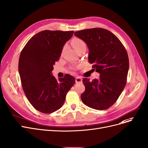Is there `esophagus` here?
Segmentation results:
<instances>
[{"label": "esophagus", "mask_w": 148, "mask_h": 148, "mask_svg": "<svg viewBox=\"0 0 148 148\" xmlns=\"http://www.w3.org/2000/svg\"><path fill=\"white\" fill-rule=\"evenodd\" d=\"M75 81L76 83H82V78L80 77H76L75 79Z\"/></svg>", "instance_id": "esophagus-1"}]
</instances>
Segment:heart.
<instances>
[{
    "mask_svg": "<svg viewBox=\"0 0 148 148\" xmlns=\"http://www.w3.org/2000/svg\"><path fill=\"white\" fill-rule=\"evenodd\" d=\"M72 45L73 48L78 52L79 51L84 48H86V45L83 40L81 38L75 37L72 40Z\"/></svg>",
    "mask_w": 148,
    "mask_h": 148,
    "instance_id": "heart-1",
    "label": "heart"
}]
</instances>
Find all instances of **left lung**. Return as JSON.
I'll return each mask as SVG.
<instances>
[{
  "instance_id": "obj_1",
  "label": "left lung",
  "mask_w": 148,
  "mask_h": 148,
  "mask_svg": "<svg viewBox=\"0 0 148 148\" xmlns=\"http://www.w3.org/2000/svg\"><path fill=\"white\" fill-rule=\"evenodd\" d=\"M74 35L87 45L89 62L100 74L98 79L83 78L85 90L81 100L92 108L108 109L118 100L127 83L129 61L126 50L118 38L105 29H87Z\"/></svg>"
}]
</instances>
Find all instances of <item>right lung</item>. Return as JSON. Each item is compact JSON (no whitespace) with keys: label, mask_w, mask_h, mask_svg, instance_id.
Masks as SVG:
<instances>
[{"label":"right lung","mask_w":148,"mask_h":148,"mask_svg":"<svg viewBox=\"0 0 148 148\" xmlns=\"http://www.w3.org/2000/svg\"><path fill=\"white\" fill-rule=\"evenodd\" d=\"M73 31L45 30L30 38L20 54L18 70L28 100L37 110L51 113L62 106L75 79L69 74L59 81L52 75L65 43Z\"/></svg>","instance_id":"add662e5"}]
</instances>
